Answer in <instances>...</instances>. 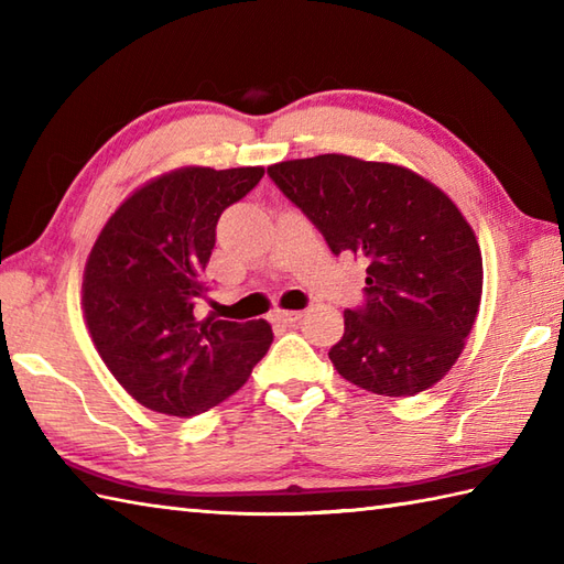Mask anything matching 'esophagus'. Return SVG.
<instances>
[{"instance_id": "34e87169", "label": "esophagus", "mask_w": 564, "mask_h": 564, "mask_svg": "<svg viewBox=\"0 0 564 564\" xmlns=\"http://www.w3.org/2000/svg\"><path fill=\"white\" fill-rule=\"evenodd\" d=\"M301 317H303V313H297V310H275L273 313V319L283 322V325H295Z\"/></svg>"}]
</instances>
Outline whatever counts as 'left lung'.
Here are the masks:
<instances>
[{"label": "left lung", "mask_w": 564, "mask_h": 564, "mask_svg": "<svg viewBox=\"0 0 564 564\" xmlns=\"http://www.w3.org/2000/svg\"><path fill=\"white\" fill-rule=\"evenodd\" d=\"M269 176L334 254L368 263V301L346 310L329 351L337 373L386 398L436 386L482 297V251L453 198L410 166L337 152L271 164Z\"/></svg>", "instance_id": "1"}]
</instances>
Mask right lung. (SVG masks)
<instances>
[{"instance_id": "add662e5", "label": "right lung", "mask_w": 564, "mask_h": 564, "mask_svg": "<svg viewBox=\"0 0 564 564\" xmlns=\"http://www.w3.org/2000/svg\"><path fill=\"white\" fill-rule=\"evenodd\" d=\"M263 166H176L138 186L94 242L82 310L101 361L152 412L194 416L245 386L273 341L267 319L230 322L194 307L215 225L245 198Z\"/></svg>"}]
</instances>
